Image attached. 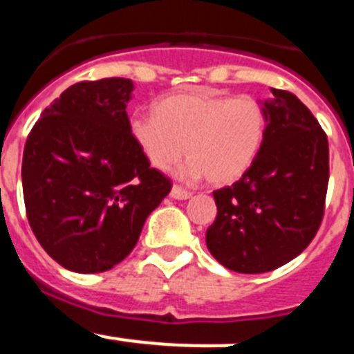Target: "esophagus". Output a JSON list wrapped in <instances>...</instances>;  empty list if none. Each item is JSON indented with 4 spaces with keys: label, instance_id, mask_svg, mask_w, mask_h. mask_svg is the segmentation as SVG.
<instances>
[{
    "label": "esophagus",
    "instance_id": "1",
    "mask_svg": "<svg viewBox=\"0 0 354 354\" xmlns=\"http://www.w3.org/2000/svg\"><path fill=\"white\" fill-rule=\"evenodd\" d=\"M171 197L176 198V201H187V198L192 197V192L185 190V188L181 187H173V190H171Z\"/></svg>",
    "mask_w": 354,
    "mask_h": 354
}]
</instances>
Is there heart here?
<instances>
[{"mask_svg": "<svg viewBox=\"0 0 354 354\" xmlns=\"http://www.w3.org/2000/svg\"><path fill=\"white\" fill-rule=\"evenodd\" d=\"M268 115L252 97H233L211 88L164 97L157 112H136L129 133L159 171L176 166L188 153L183 176H207L216 187L239 181L263 147Z\"/></svg>", "mask_w": 354, "mask_h": 354, "instance_id": "obj_1", "label": "heart"}]
</instances>
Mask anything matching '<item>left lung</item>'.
Wrapping results in <instances>:
<instances>
[{
    "label": "left lung",
    "mask_w": 354,
    "mask_h": 354,
    "mask_svg": "<svg viewBox=\"0 0 354 354\" xmlns=\"http://www.w3.org/2000/svg\"><path fill=\"white\" fill-rule=\"evenodd\" d=\"M268 126L250 169L212 192L218 216L205 233L209 252L236 273H264L299 256L320 228L328 185V142L310 109L272 88Z\"/></svg>",
    "instance_id": "obj_1"
}]
</instances>
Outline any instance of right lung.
Wrapping results in <instances>:
<instances>
[{
	"mask_svg": "<svg viewBox=\"0 0 354 354\" xmlns=\"http://www.w3.org/2000/svg\"><path fill=\"white\" fill-rule=\"evenodd\" d=\"M133 81L75 82L46 107L24 147L22 190L37 242L77 273L114 268L171 192L129 133Z\"/></svg>",
	"mask_w": 354,
	"mask_h": 354,
	"instance_id": "right-lung-1",
	"label": "right lung"
}]
</instances>
